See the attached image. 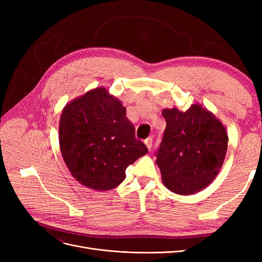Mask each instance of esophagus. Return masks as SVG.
<instances>
[{"instance_id": "esophagus-1", "label": "esophagus", "mask_w": 262, "mask_h": 262, "mask_svg": "<svg viewBox=\"0 0 262 262\" xmlns=\"http://www.w3.org/2000/svg\"><path fill=\"white\" fill-rule=\"evenodd\" d=\"M144 143H145V145H146L147 149H148V150H150V148H152V146H153V139H152V138H148V139H146V140L144 141Z\"/></svg>"}]
</instances>
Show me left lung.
Segmentation results:
<instances>
[{
	"instance_id": "1",
	"label": "left lung",
	"mask_w": 262,
	"mask_h": 262,
	"mask_svg": "<svg viewBox=\"0 0 262 262\" xmlns=\"http://www.w3.org/2000/svg\"><path fill=\"white\" fill-rule=\"evenodd\" d=\"M166 120L156 164L164 186L171 192L189 195L207 188L216 178L226 156L225 126L200 104L186 112L163 109Z\"/></svg>"
}]
</instances>
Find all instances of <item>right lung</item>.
Segmentation results:
<instances>
[{
	"mask_svg": "<svg viewBox=\"0 0 262 262\" xmlns=\"http://www.w3.org/2000/svg\"><path fill=\"white\" fill-rule=\"evenodd\" d=\"M59 143L72 176L96 191L118 187L126 167L147 153L134 136L125 107L105 87L93 89L64 106Z\"/></svg>",
	"mask_w": 262,
	"mask_h": 262,
	"instance_id": "right-lung-1",
	"label": "right lung"
}]
</instances>
